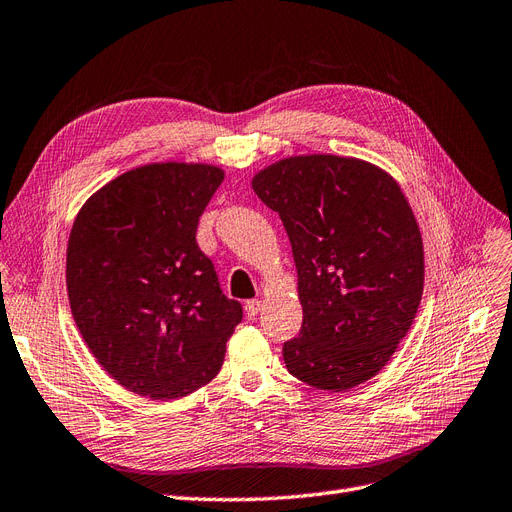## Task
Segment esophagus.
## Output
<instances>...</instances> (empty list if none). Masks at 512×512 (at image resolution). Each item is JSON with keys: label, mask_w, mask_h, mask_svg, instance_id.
I'll return each instance as SVG.
<instances>
[{"label": "esophagus", "mask_w": 512, "mask_h": 512, "mask_svg": "<svg viewBox=\"0 0 512 512\" xmlns=\"http://www.w3.org/2000/svg\"><path fill=\"white\" fill-rule=\"evenodd\" d=\"M260 309H262V301H258V298H252V301L245 303V315H248L250 320L260 313Z\"/></svg>", "instance_id": "34e87169"}]
</instances>
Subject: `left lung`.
<instances>
[{
  "label": "left lung",
  "mask_w": 512,
  "mask_h": 512,
  "mask_svg": "<svg viewBox=\"0 0 512 512\" xmlns=\"http://www.w3.org/2000/svg\"><path fill=\"white\" fill-rule=\"evenodd\" d=\"M252 188L284 222L298 273L290 375L328 392L375 377L424 294V243L398 182L360 158L305 154L264 167Z\"/></svg>",
  "instance_id": "left-lung-1"
}]
</instances>
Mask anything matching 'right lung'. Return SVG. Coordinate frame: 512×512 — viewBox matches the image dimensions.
<instances>
[{"label": "right lung", "mask_w": 512, "mask_h": 512, "mask_svg": "<svg viewBox=\"0 0 512 512\" xmlns=\"http://www.w3.org/2000/svg\"><path fill=\"white\" fill-rule=\"evenodd\" d=\"M224 171L150 163L88 199L67 243V296L86 347L122 387L182 398L214 379L243 309L226 298L197 226Z\"/></svg>", "instance_id": "right-lung-1"}]
</instances>
